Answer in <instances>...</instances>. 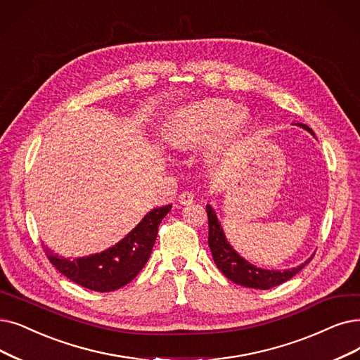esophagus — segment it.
Returning <instances> with one entry per match:
<instances>
[{
	"instance_id": "esophagus-1",
	"label": "esophagus",
	"mask_w": 360,
	"mask_h": 360,
	"mask_svg": "<svg viewBox=\"0 0 360 360\" xmlns=\"http://www.w3.org/2000/svg\"><path fill=\"white\" fill-rule=\"evenodd\" d=\"M179 202L181 205H189L193 202V195L191 192H183L180 196H179Z\"/></svg>"
}]
</instances>
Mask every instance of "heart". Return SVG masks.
<instances>
[{
	"instance_id": "heart-1",
	"label": "heart",
	"mask_w": 360,
	"mask_h": 360,
	"mask_svg": "<svg viewBox=\"0 0 360 360\" xmlns=\"http://www.w3.org/2000/svg\"><path fill=\"white\" fill-rule=\"evenodd\" d=\"M248 122V110L236 108L232 100L207 98L172 113L162 127V139L184 150L211 137L207 155L217 158L235 145Z\"/></svg>"
}]
</instances>
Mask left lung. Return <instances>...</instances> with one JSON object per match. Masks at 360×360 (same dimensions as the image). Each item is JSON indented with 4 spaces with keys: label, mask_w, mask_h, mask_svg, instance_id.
I'll return each mask as SVG.
<instances>
[{
    "label": "left lung",
    "mask_w": 360,
    "mask_h": 360,
    "mask_svg": "<svg viewBox=\"0 0 360 360\" xmlns=\"http://www.w3.org/2000/svg\"><path fill=\"white\" fill-rule=\"evenodd\" d=\"M298 125L303 127L304 130L313 134V131L307 125L304 124H298ZM207 215H208V227H210L208 245L212 252L214 263L227 279H230L238 285L247 286V288H255V290L273 288V286L281 285L288 279H291L292 276H295L297 273L306 264H309L313 258L311 255L303 264L292 269H286L282 271L257 267L250 262H247L245 258H242L227 242L226 235L223 232V227L211 205H207Z\"/></svg>",
    "instance_id": "1"
}]
</instances>
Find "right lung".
<instances>
[{"label": "right lung", "mask_w": 360, "mask_h": 360, "mask_svg": "<svg viewBox=\"0 0 360 360\" xmlns=\"http://www.w3.org/2000/svg\"><path fill=\"white\" fill-rule=\"evenodd\" d=\"M171 205L153 208L117 245L89 257L65 258L42 245L50 263L72 282L97 292L120 290L130 283L148 263L158 227Z\"/></svg>", "instance_id": "add662e5"}]
</instances>
